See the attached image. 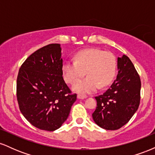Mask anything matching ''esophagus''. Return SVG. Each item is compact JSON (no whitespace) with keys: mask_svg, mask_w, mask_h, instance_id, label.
Segmentation results:
<instances>
[{"mask_svg":"<svg viewBox=\"0 0 155 155\" xmlns=\"http://www.w3.org/2000/svg\"><path fill=\"white\" fill-rule=\"evenodd\" d=\"M87 96L86 95H81V94H79V95H77V98L78 99H85L87 98Z\"/></svg>","mask_w":155,"mask_h":155,"instance_id":"1","label":"esophagus"}]
</instances>
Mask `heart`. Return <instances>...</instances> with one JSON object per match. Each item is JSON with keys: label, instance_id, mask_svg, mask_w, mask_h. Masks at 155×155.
<instances>
[{"label": "heart", "instance_id": "obj_1", "mask_svg": "<svg viewBox=\"0 0 155 155\" xmlns=\"http://www.w3.org/2000/svg\"><path fill=\"white\" fill-rule=\"evenodd\" d=\"M64 78L70 84H75L86 71L88 76L73 86V90L80 94H88L111 83L116 76L117 60L110 51L99 49L79 51L75 61L67 60L62 65Z\"/></svg>", "mask_w": 155, "mask_h": 155}]
</instances>
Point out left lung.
<instances>
[{
  "label": "left lung",
  "mask_w": 155,
  "mask_h": 155,
  "mask_svg": "<svg viewBox=\"0 0 155 155\" xmlns=\"http://www.w3.org/2000/svg\"><path fill=\"white\" fill-rule=\"evenodd\" d=\"M118 74L103 95L95 97L97 107L92 114L99 127L118 130L128 122L140 104V79L131 60L126 55L117 58Z\"/></svg>",
  "instance_id": "left-lung-1"
}]
</instances>
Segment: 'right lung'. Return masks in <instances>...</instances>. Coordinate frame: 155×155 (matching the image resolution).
<instances>
[{"mask_svg": "<svg viewBox=\"0 0 155 155\" xmlns=\"http://www.w3.org/2000/svg\"><path fill=\"white\" fill-rule=\"evenodd\" d=\"M61 51L59 44L38 49L27 58L17 76L19 110L32 125L44 130L60 128L76 100L63 79Z\"/></svg>", "mask_w": 155, "mask_h": 155, "instance_id": "add662e5", "label": "right lung"}]
</instances>
